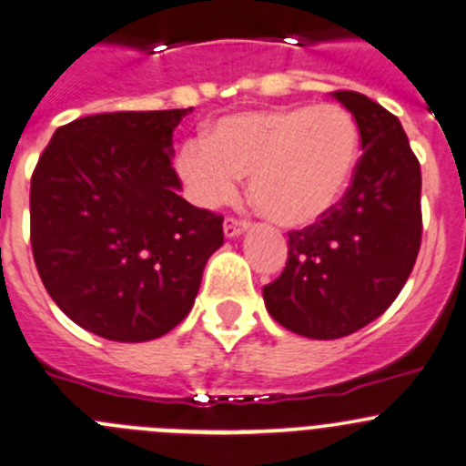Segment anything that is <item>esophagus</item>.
Here are the masks:
<instances>
[{"instance_id":"obj_1","label":"esophagus","mask_w":466,"mask_h":466,"mask_svg":"<svg viewBox=\"0 0 466 466\" xmlns=\"http://www.w3.org/2000/svg\"><path fill=\"white\" fill-rule=\"evenodd\" d=\"M248 224L244 222V219H235V218H227L224 219V235H227L228 239L231 238H239L244 231H247Z\"/></svg>"}]
</instances>
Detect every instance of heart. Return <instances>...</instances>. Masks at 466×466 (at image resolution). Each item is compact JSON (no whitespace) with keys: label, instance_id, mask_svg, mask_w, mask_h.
Segmentation results:
<instances>
[{"label":"heart","instance_id":"obj_1","mask_svg":"<svg viewBox=\"0 0 466 466\" xmlns=\"http://www.w3.org/2000/svg\"><path fill=\"white\" fill-rule=\"evenodd\" d=\"M359 161V127L334 103L228 114L177 157L184 188L199 208H219L248 175L253 206L268 222L303 228L348 193Z\"/></svg>","mask_w":466,"mask_h":466}]
</instances>
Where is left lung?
I'll list each match as a JSON object with an SVG mask.
<instances>
[{
    "label": "left lung",
    "mask_w": 466,
    "mask_h": 466,
    "mask_svg": "<svg viewBox=\"0 0 466 466\" xmlns=\"http://www.w3.org/2000/svg\"><path fill=\"white\" fill-rule=\"evenodd\" d=\"M354 116L361 159L337 208L289 233L280 278L262 289L289 332L340 339L379 319L409 280L421 242V172L400 118L357 91H332Z\"/></svg>",
    "instance_id": "obj_1"
}]
</instances>
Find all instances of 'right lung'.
<instances>
[{"mask_svg": "<svg viewBox=\"0 0 466 466\" xmlns=\"http://www.w3.org/2000/svg\"><path fill=\"white\" fill-rule=\"evenodd\" d=\"M190 109L114 112L56 129L31 177V247L56 305L121 343L193 309L224 218L179 195L172 132Z\"/></svg>", "mask_w": 466, "mask_h": 466, "instance_id": "1", "label": "right lung"}]
</instances>
